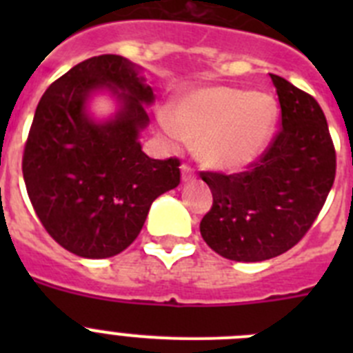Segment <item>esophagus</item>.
<instances>
[{
    "instance_id": "obj_1",
    "label": "esophagus",
    "mask_w": 353,
    "mask_h": 353,
    "mask_svg": "<svg viewBox=\"0 0 353 353\" xmlns=\"http://www.w3.org/2000/svg\"><path fill=\"white\" fill-rule=\"evenodd\" d=\"M196 179V173L189 164H182V180L183 182H192Z\"/></svg>"
}]
</instances>
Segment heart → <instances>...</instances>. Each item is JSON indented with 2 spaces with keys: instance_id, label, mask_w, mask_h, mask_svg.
<instances>
[{
  "instance_id": "obj_1",
  "label": "heart",
  "mask_w": 353,
  "mask_h": 353,
  "mask_svg": "<svg viewBox=\"0 0 353 353\" xmlns=\"http://www.w3.org/2000/svg\"><path fill=\"white\" fill-rule=\"evenodd\" d=\"M276 118L270 95L215 86L182 97L162 129L170 139L196 141V155L207 166L236 170L263 154Z\"/></svg>"
}]
</instances>
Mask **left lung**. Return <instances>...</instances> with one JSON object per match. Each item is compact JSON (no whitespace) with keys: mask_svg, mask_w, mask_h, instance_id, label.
<instances>
[{"mask_svg":"<svg viewBox=\"0 0 353 353\" xmlns=\"http://www.w3.org/2000/svg\"><path fill=\"white\" fill-rule=\"evenodd\" d=\"M281 105V129L248 171H201L214 203L199 232L233 261L276 258L310 232L336 176V150L314 97L270 74Z\"/></svg>","mask_w":353,"mask_h":353,"instance_id":"8db88e82","label":"left lung"}]
</instances>
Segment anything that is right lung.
<instances>
[{
	"label": "right lung",
	"instance_id": "add662e5",
	"mask_svg": "<svg viewBox=\"0 0 353 353\" xmlns=\"http://www.w3.org/2000/svg\"><path fill=\"white\" fill-rule=\"evenodd\" d=\"M113 89L122 111L95 124L83 102ZM154 92L118 54L93 56L46 90L23 154V176L37 217L81 258L114 256L141 232L154 199L180 183V159H150L138 143Z\"/></svg>",
	"mask_w": 353,
	"mask_h": 353
}]
</instances>
